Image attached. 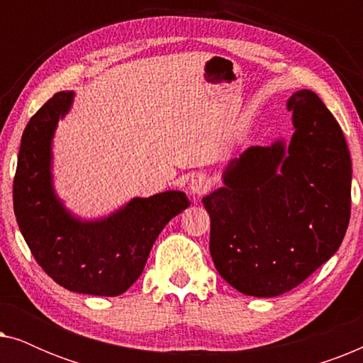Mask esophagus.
<instances>
[{"label":"esophagus","instance_id":"obj_1","mask_svg":"<svg viewBox=\"0 0 363 363\" xmlns=\"http://www.w3.org/2000/svg\"><path fill=\"white\" fill-rule=\"evenodd\" d=\"M210 190V180H208L206 175H201L198 173L190 180V193L193 196H201Z\"/></svg>","mask_w":363,"mask_h":363}]
</instances>
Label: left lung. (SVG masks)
I'll use <instances>...</instances> for the list:
<instances>
[{
    "instance_id": "left-lung-1",
    "label": "left lung",
    "mask_w": 363,
    "mask_h": 363,
    "mask_svg": "<svg viewBox=\"0 0 363 363\" xmlns=\"http://www.w3.org/2000/svg\"><path fill=\"white\" fill-rule=\"evenodd\" d=\"M287 111L289 145L250 147L228 163L225 186L203 198L216 271L246 296L294 289L335 255L349 226L352 162L340 125L307 89Z\"/></svg>"
}]
</instances>
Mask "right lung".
<instances>
[{
  "label": "right lung",
  "mask_w": 363,
  "mask_h": 363,
  "mask_svg": "<svg viewBox=\"0 0 363 363\" xmlns=\"http://www.w3.org/2000/svg\"><path fill=\"white\" fill-rule=\"evenodd\" d=\"M74 92H57L23 132L13 182L14 215L24 241L44 272L67 291L91 296L125 292L145 267L168 221L190 206L183 191L133 198L111 216L82 221L52 188L51 142Z\"/></svg>",
  "instance_id": "right-lung-1"
}]
</instances>
